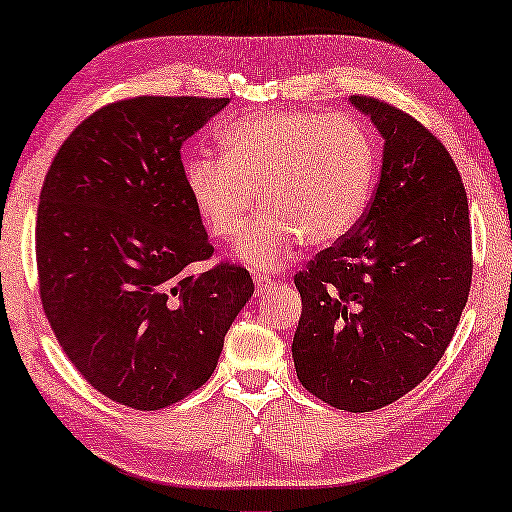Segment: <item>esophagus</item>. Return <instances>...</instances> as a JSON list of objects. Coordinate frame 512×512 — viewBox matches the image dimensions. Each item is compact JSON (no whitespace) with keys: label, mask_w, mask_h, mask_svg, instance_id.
<instances>
[{"label":"esophagus","mask_w":512,"mask_h":512,"mask_svg":"<svg viewBox=\"0 0 512 512\" xmlns=\"http://www.w3.org/2000/svg\"><path fill=\"white\" fill-rule=\"evenodd\" d=\"M254 283H256V290L263 292V290H270L274 281L270 279V276H265V274H254Z\"/></svg>","instance_id":"34e87169"}]
</instances>
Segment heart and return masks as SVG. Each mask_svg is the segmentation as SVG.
Here are the masks:
<instances>
[{"label": "heart", "mask_w": 512, "mask_h": 512, "mask_svg": "<svg viewBox=\"0 0 512 512\" xmlns=\"http://www.w3.org/2000/svg\"><path fill=\"white\" fill-rule=\"evenodd\" d=\"M222 158L190 156L183 179L208 236L231 242L254 208L238 258L279 270L290 249L329 247L356 229L372 197L376 154L347 113L279 111L245 117L220 140Z\"/></svg>", "instance_id": "b5f03b06"}]
</instances>
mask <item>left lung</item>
Returning a JSON list of instances; mask_svg holds the SVG:
<instances>
[{
	"mask_svg": "<svg viewBox=\"0 0 512 512\" xmlns=\"http://www.w3.org/2000/svg\"><path fill=\"white\" fill-rule=\"evenodd\" d=\"M383 138L367 213L295 276L301 385L349 413L392 404L449 347L472 283L467 195L445 145L415 117L349 97Z\"/></svg>",
	"mask_w": 512,
	"mask_h": 512,
	"instance_id": "1",
	"label": "left lung"
}]
</instances>
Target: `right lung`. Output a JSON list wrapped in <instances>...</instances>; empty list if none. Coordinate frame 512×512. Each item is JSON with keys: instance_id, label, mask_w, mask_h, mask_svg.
I'll use <instances>...</instances> for the list:
<instances>
[{"instance_id": "right-lung-1", "label": "right lung", "mask_w": 512, "mask_h": 512, "mask_svg": "<svg viewBox=\"0 0 512 512\" xmlns=\"http://www.w3.org/2000/svg\"><path fill=\"white\" fill-rule=\"evenodd\" d=\"M229 99L136 97L70 133L38 204L40 299L92 388L158 410L204 385L254 295L236 265L190 274L213 245L183 179L181 145Z\"/></svg>"}]
</instances>
